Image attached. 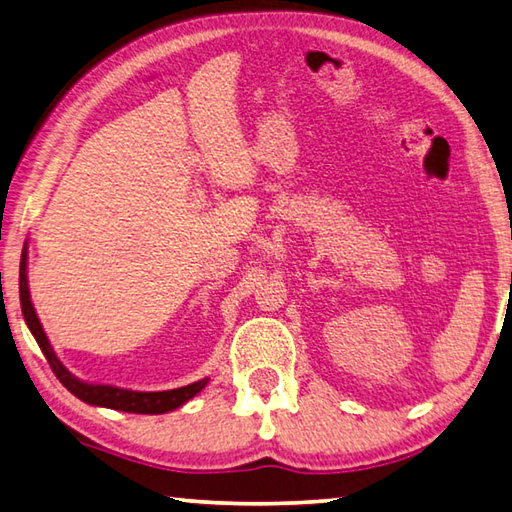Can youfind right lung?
<instances>
[{"label":"right lung","instance_id":"right-lung-1","mask_svg":"<svg viewBox=\"0 0 512 512\" xmlns=\"http://www.w3.org/2000/svg\"><path fill=\"white\" fill-rule=\"evenodd\" d=\"M19 302H22V313H24L30 333H33V337L37 339V344H39V348H42L44 357L48 359L50 368H53L55 377L70 390V393H73L77 399H82V402H86V404L124 410V413L162 415V413H168V410H175L182 404H186L190 397H195L199 390L208 384V379H199V382H195V384L173 388V390H162V393H137V390L79 382V379L70 375L64 368V364L57 359L55 350H53V346H50L44 328H42V324H39V319L35 315V308H33V304H30L28 279H26V248L22 253V264H19Z\"/></svg>","mask_w":512,"mask_h":512}]
</instances>
